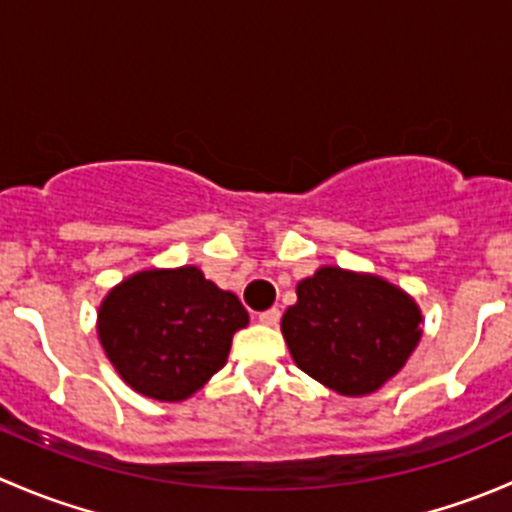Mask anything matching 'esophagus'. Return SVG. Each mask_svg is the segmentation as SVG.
<instances>
[{"label": "esophagus", "instance_id": "esophagus-1", "mask_svg": "<svg viewBox=\"0 0 512 512\" xmlns=\"http://www.w3.org/2000/svg\"><path fill=\"white\" fill-rule=\"evenodd\" d=\"M260 322L265 324V327H277L280 324V309H267V312L260 314Z\"/></svg>", "mask_w": 512, "mask_h": 512}]
</instances>
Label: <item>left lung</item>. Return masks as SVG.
<instances>
[{
  "instance_id": "left-lung-1",
  "label": "left lung",
  "mask_w": 512,
  "mask_h": 512,
  "mask_svg": "<svg viewBox=\"0 0 512 512\" xmlns=\"http://www.w3.org/2000/svg\"><path fill=\"white\" fill-rule=\"evenodd\" d=\"M416 299L371 272L324 265L297 285L282 314L294 364L342 396H369L394 379L421 342Z\"/></svg>"
}]
</instances>
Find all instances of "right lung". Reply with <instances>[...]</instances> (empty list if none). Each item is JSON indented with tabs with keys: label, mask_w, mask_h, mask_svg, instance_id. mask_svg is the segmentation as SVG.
I'll list each match as a JSON object with an SVG mask.
<instances>
[{
	"label": "right lung",
	"mask_w": 512,
	"mask_h": 512,
	"mask_svg": "<svg viewBox=\"0 0 512 512\" xmlns=\"http://www.w3.org/2000/svg\"><path fill=\"white\" fill-rule=\"evenodd\" d=\"M250 324L237 294L195 265L148 267L108 289L96 332L116 374L136 394L178 404L227 364L232 337Z\"/></svg>",
	"instance_id": "obj_1"
}]
</instances>
